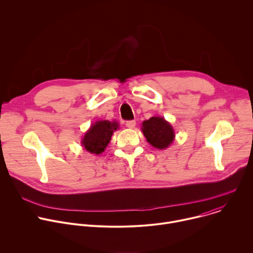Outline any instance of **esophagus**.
I'll return each mask as SVG.
<instances>
[{
  "mask_svg": "<svg viewBox=\"0 0 253 253\" xmlns=\"http://www.w3.org/2000/svg\"><path fill=\"white\" fill-rule=\"evenodd\" d=\"M136 125V122L134 120H130V121H127L126 122V126L129 128V129H133Z\"/></svg>",
  "mask_w": 253,
  "mask_h": 253,
  "instance_id": "esophagus-1",
  "label": "esophagus"
}]
</instances>
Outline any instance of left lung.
<instances>
[{
  "label": "left lung",
  "mask_w": 253,
  "mask_h": 253,
  "mask_svg": "<svg viewBox=\"0 0 253 253\" xmlns=\"http://www.w3.org/2000/svg\"><path fill=\"white\" fill-rule=\"evenodd\" d=\"M141 130L150 145L160 150L168 148L175 139L174 129L164 117L154 116L143 121Z\"/></svg>",
  "instance_id": "8db88e82"
}]
</instances>
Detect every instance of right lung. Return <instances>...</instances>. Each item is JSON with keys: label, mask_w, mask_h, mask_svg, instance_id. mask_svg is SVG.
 <instances>
[{"label": "right lung", "mask_w": 253, "mask_h": 253, "mask_svg": "<svg viewBox=\"0 0 253 253\" xmlns=\"http://www.w3.org/2000/svg\"><path fill=\"white\" fill-rule=\"evenodd\" d=\"M119 129L117 121L98 120L93 123L81 139L82 146L91 154L103 153L110 143L113 133Z\"/></svg>", "instance_id": "right-lung-1"}]
</instances>
